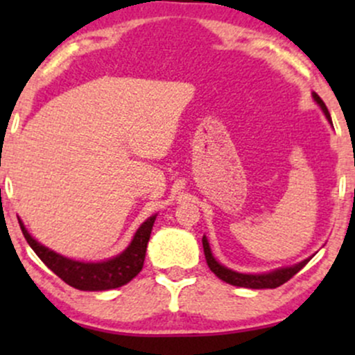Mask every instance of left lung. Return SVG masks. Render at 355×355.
<instances>
[{"label": "left lung", "mask_w": 355, "mask_h": 355, "mask_svg": "<svg viewBox=\"0 0 355 355\" xmlns=\"http://www.w3.org/2000/svg\"><path fill=\"white\" fill-rule=\"evenodd\" d=\"M312 95H313V100H315L317 103L320 105L324 115L327 116V120L332 123L331 113H329V110H327V107H325L324 101L320 100V96L317 95V93H312ZM202 243H203V252H205V259H207V263H209L210 270L214 272V274L217 275L218 279H222L223 282H227L230 285H237V287H245V288H275V287H280V285L287 282V280H291L292 277L297 274V272L302 270V268L305 267V263H307L309 260L312 259V257H309V259H305V260H302V262L295 263V266L277 268V270L267 272V274H240V272L230 270V268H227L225 266H222V263H218L217 260H215V257L211 255L209 240H207L205 235H203Z\"/></svg>", "instance_id": "obj_1"}]
</instances>
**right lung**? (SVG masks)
I'll use <instances>...</instances> for the list:
<instances>
[{"instance_id":"obj_1","label":"right lung","mask_w":355,"mask_h":355,"mask_svg":"<svg viewBox=\"0 0 355 355\" xmlns=\"http://www.w3.org/2000/svg\"><path fill=\"white\" fill-rule=\"evenodd\" d=\"M155 218H157V215L146 218L140 225V229L137 230L132 243L120 255L105 260V262H78V260L67 259V257L56 254V252L36 242L28 234V230L24 229L21 220H19V227H21L24 239L30 243V247L33 248L35 254L63 282L78 288V291L95 292L121 287V285L128 284L133 277L140 274V270L144 268L146 245H148Z\"/></svg>"}]
</instances>
